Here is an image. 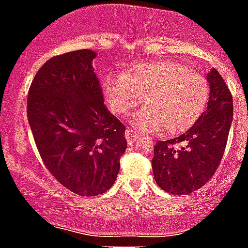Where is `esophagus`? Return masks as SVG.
<instances>
[{
  "label": "esophagus",
  "mask_w": 248,
  "mask_h": 248,
  "mask_svg": "<svg viewBox=\"0 0 248 248\" xmlns=\"http://www.w3.org/2000/svg\"><path fill=\"white\" fill-rule=\"evenodd\" d=\"M139 136H140V135L137 134L134 128H127V130H126V132H124V137H126V140H127V142L130 143V145L131 143H134L135 141L139 139Z\"/></svg>",
  "instance_id": "34e87169"
}]
</instances>
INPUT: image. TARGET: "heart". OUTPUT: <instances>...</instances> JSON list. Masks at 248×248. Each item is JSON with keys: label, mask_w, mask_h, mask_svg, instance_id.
Here are the masks:
<instances>
[{"label": "heart", "mask_w": 248, "mask_h": 248, "mask_svg": "<svg viewBox=\"0 0 248 248\" xmlns=\"http://www.w3.org/2000/svg\"><path fill=\"white\" fill-rule=\"evenodd\" d=\"M106 103L113 113L126 116L142 101L132 117L139 130L182 134L197 122L207 107L205 78L174 60L136 62L124 74L107 73L102 79Z\"/></svg>", "instance_id": "b5f03b06"}]
</instances>
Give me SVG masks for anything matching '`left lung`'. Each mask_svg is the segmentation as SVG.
Returning <instances> with one entry per match:
<instances>
[{"mask_svg":"<svg viewBox=\"0 0 248 248\" xmlns=\"http://www.w3.org/2000/svg\"><path fill=\"white\" fill-rule=\"evenodd\" d=\"M209 98L207 108L185 134L157 141L151 161L154 178L171 194H190L213 176L227 145L233 120V102L217 70L207 74Z\"/></svg>","mask_w":248,"mask_h":248,"instance_id":"obj_1","label":"left lung"}]
</instances>
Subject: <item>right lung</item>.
<instances>
[{
    "label": "right lung",
    "mask_w": 248,
    "mask_h": 248,
    "mask_svg": "<svg viewBox=\"0 0 248 248\" xmlns=\"http://www.w3.org/2000/svg\"><path fill=\"white\" fill-rule=\"evenodd\" d=\"M95 57L83 49L51 58L28 95L29 124L44 164L60 184L84 197L111 188L127 149L126 128L105 106Z\"/></svg>",
    "instance_id": "add662e5"
}]
</instances>
